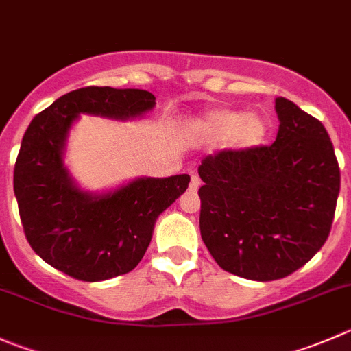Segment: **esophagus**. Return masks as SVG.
<instances>
[{
    "mask_svg": "<svg viewBox=\"0 0 351 351\" xmlns=\"http://www.w3.org/2000/svg\"><path fill=\"white\" fill-rule=\"evenodd\" d=\"M200 186V178L199 175H195V173H192V178H190V189L192 190H197Z\"/></svg>",
    "mask_w": 351,
    "mask_h": 351,
    "instance_id": "obj_1",
    "label": "esophagus"
}]
</instances>
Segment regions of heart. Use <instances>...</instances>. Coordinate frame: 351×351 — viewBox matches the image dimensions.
Masks as SVG:
<instances>
[{
    "instance_id": "obj_1",
    "label": "heart",
    "mask_w": 351,
    "mask_h": 351,
    "mask_svg": "<svg viewBox=\"0 0 351 351\" xmlns=\"http://www.w3.org/2000/svg\"><path fill=\"white\" fill-rule=\"evenodd\" d=\"M190 132L202 142L226 141L233 149H252L266 138L267 123L258 113L217 108L193 121Z\"/></svg>"
}]
</instances>
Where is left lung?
I'll list each match as a JSON object with an SVG mask.
<instances>
[{"instance_id": "1", "label": "left lung", "mask_w": 351, "mask_h": 351, "mask_svg": "<svg viewBox=\"0 0 351 351\" xmlns=\"http://www.w3.org/2000/svg\"><path fill=\"white\" fill-rule=\"evenodd\" d=\"M273 145L221 151L199 166L200 234L224 271L281 280L305 266L331 231L339 166L324 125L276 97Z\"/></svg>"}]
</instances>
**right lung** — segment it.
Masks as SVG:
<instances>
[{"label": "right lung", "instance_id": "right-lung-1", "mask_svg": "<svg viewBox=\"0 0 351 351\" xmlns=\"http://www.w3.org/2000/svg\"><path fill=\"white\" fill-rule=\"evenodd\" d=\"M156 106L142 89L71 90L30 121L13 171L20 219L32 250L82 281L127 274L144 257L156 219L186 190L189 175L141 176L104 193L82 190L64 166L71 125L80 114L134 120Z\"/></svg>", "mask_w": 351, "mask_h": 351}]
</instances>
